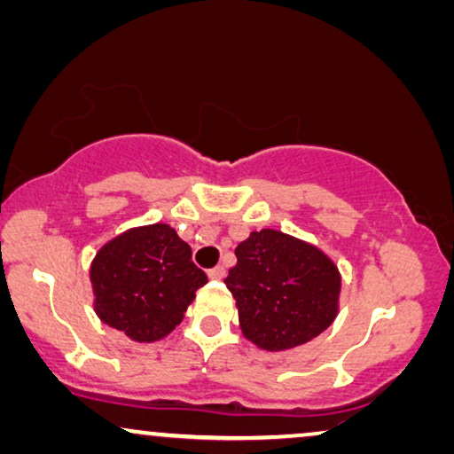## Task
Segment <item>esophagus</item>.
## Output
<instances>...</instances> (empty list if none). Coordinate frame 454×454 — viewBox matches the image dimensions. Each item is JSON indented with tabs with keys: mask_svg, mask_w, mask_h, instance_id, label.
Wrapping results in <instances>:
<instances>
[{
	"mask_svg": "<svg viewBox=\"0 0 454 454\" xmlns=\"http://www.w3.org/2000/svg\"><path fill=\"white\" fill-rule=\"evenodd\" d=\"M207 276H209V279H222L226 276V270L222 265H218V267H214V270H209Z\"/></svg>",
	"mask_w": 454,
	"mask_h": 454,
	"instance_id": "esophagus-1",
	"label": "esophagus"
}]
</instances>
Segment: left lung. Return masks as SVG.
<instances>
[{
    "label": "left lung",
    "instance_id": "obj_1",
    "mask_svg": "<svg viewBox=\"0 0 454 454\" xmlns=\"http://www.w3.org/2000/svg\"><path fill=\"white\" fill-rule=\"evenodd\" d=\"M224 284L248 341L282 352L321 335L337 317L341 278L317 247L278 230L251 232L236 247Z\"/></svg>",
    "mask_w": 454,
    "mask_h": 454
}]
</instances>
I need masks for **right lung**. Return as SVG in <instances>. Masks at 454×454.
I'll return each instance as SVG.
<instances>
[{
  "label": "right lung",
  "instance_id": "obj_1",
  "mask_svg": "<svg viewBox=\"0 0 454 454\" xmlns=\"http://www.w3.org/2000/svg\"><path fill=\"white\" fill-rule=\"evenodd\" d=\"M94 310L133 341H156L183 321L207 276L166 224L133 228L106 242L90 267Z\"/></svg>",
  "mask_w": 454,
  "mask_h": 454
}]
</instances>
